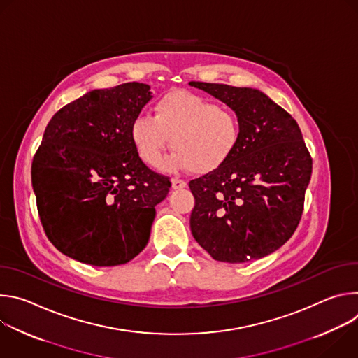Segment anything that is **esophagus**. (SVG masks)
<instances>
[{
  "label": "esophagus",
  "instance_id": "esophagus-1",
  "mask_svg": "<svg viewBox=\"0 0 358 358\" xmlns=\"http://www.w3.org/2000/svg\"><path fill=\"white\" fill-rule=\"evenodd\" d=\"M171 184H173V188L174 189H181V188H185L187 187V182L184 180H180V178H173L171 180Z\"/></svg>",
  "mask_w": 358,
  "mask_h": 358
}]
</instances>
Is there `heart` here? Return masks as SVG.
Returning <instances> with one entry per match:
<instances>
[{"mask_svg": "<svg viewBox=\"0 0 358 358\" xmlns=\"http://www.w3.org/2000/svg\"><path fill=\"white\" fill-rule=\"evenodd\" d=\"M152 113L137 116L130 127L137 155L150 167L162 164L171 144L176 151L169 159L170 167L208 173L229 160L241 140L235 112L188 90L166 93L156 100Z\"/></svg>", "mask_w": 358, "mask_h": 358, "instance_id": "1", "label": "heart"}]
</instances>
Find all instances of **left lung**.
Wrapping results in <instances>:
<instances>
[{
  "instance_id": "obj_1",
  "label": "left lung",
  "mask_w": 358,
  "mask_h": 358,
  "mask_svg": "<svg viewBox=\"0 0 358 358\" xmlns=\"http://www.w3.org/2000/svg\"><path fill=\"white\" fill-rule=\"evenodd\" d=\"M229 106L242 134L221 167L189 181V225L215 261L243 264L279 249L294 234L312 176L296 120L258 89L189 82Z\"/></svg>"
}]
</instances>
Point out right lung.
<instances>
[{"mask_svg":"<svg viewBox=\"0 0 358 358\" xmlns=\"http://www.w3.org/2000/svg\"><path fill=\"white\" fill-rule=\"evenodd\" d=\"M151 99L138 82L94 89L48 123L31 169L41 224L66 257L93 266L130 262L145 248L170 178L150 170L130 136Z\"/></svg>","mask_w":358,"mask_h":358,"instance_id":"right-lung-1","label":"right lung"}]
</instances>
